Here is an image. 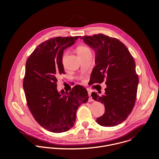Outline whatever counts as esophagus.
<instances>
[{"label":"esophagus","mask_w":159,"mask_h":159,"mask_svg":"<svg viewBox=\"0 0 159 159\" xmlns=\"http://www.w3.org/2000/svg\"><path fill=\"white\" fill-rule=\"evenodd\" d=\"M88 95H89V100L90 101V102H92L93 101V99H92V97H91V92H88Z\"/></svg>","instance_id":"1"}]
</instances>
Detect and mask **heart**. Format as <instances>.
Here are the masks:
<instances>
[{
    "instance_id": "b5f03b06",
    "label": "heart",
    "mask_w": 159,
    "mask_h": 159,
    "mask_svg": "<svg viewBox=\"0 0 159 159\" xmlns=\"http://www.w3.org/2000/svg\"><path fill=\"white\" fill-rule=\"evenodd\" d=\"M76 51L78 52L79 57H82V56H86L88 54H92V50H91V48L88 46L85 45L78 46L76 48ZM67 54V52H64V54H62V63L64 62V60L66 59Z\"/></svg>"
}]
</instances>
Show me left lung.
Listing matches in <instances>:
<instances>
[{"label":"left lung","mask_w":159,"mask_h":159,"mask_svg":"<svg viewBox=\"0 0 159 159\" xmlns=\"http://www.w3.org/2000/svg\"><path fill=\"white\" fill-rule=\"evenodd\" d=\"M81 39L95 51L96 66L91 73V83L101 84L106 80L103 95L91 94L105 108L96 121L104 127L117 125L128 117L136 102L139 80L134 57L116 38L98 34Z\"/></svg>","instance_id":"left-lung-1"}]
</instances>
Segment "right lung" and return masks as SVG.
<instances>
[{
	"instance_id": "add662e5",
	"label": "right lung",
	"mask_w": 159,
	"mask_h": 159,
	"mask_svg": "<svg viewBox=\"0 0 159 159\" xmlns=\"http://www.w3.org/2000/svg\"><path fill=\"white\" fill-rule=\"evenodd\" d=\"M80 37H57L46 40L26 61L23 88L27 105L35 120L54 133L70 130L75 124L78 108L88 101V91L82 86L76 85L66 93L57 90V78L65 74L64 50Z\"/></svg>"
}]
</instances>
